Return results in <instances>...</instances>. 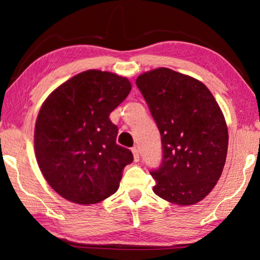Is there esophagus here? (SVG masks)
I'll return each mask as SVG.
<instances>
[{
	"instance_id": "esophagus-1",
	"label": "esophagus",
	"mask_w": 260,
	"mask_h": 260,
	"mask_svg": "<svg viewBox=\"0 0 260 260\" xmlns=\"http://www.w3.org/2000/svg\"><path fill=\"white\" fill-rule=\"evenodd\" d=\"M131 151H133V154H134V159H135V162H138L140 161V151H138V149L135 147V148H133L131 149Z\"/></svg>"
}]
</instances>
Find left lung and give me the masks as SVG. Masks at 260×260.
Segmentation results:
<instances>
[{"label":"left lung","instance_id":"8db88e82","mask_svg":"<svg viewBox=\"0 0 260 260\" xmlns=\"http://www.w3.org/2000/svg\"><path fill=\"white\" fill-rule=\"evenodd\" d=\"M136 85L161 134L163 157L150 172L152 190L172 204H197L211 193L226 162L221 109L205 84L166 67L141 74Z\"/></svg>","mask_w":260,"mask_h":260}]
</instances>
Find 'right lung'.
<instances>
[{"mask_svg": "<svg viewBox=\"0 0 260 260\" xmlns=\"http://www.w3.org/2000/svg\"><path fill=\"white\" fill-rule=\"evenodd\" d=\"M131 83L111 72L88 70L56 87L39 111L34 149L42 175L66 200L98 204L118 189L134 161L116 143L110 113L127 97Z\"/></svg>", "mask_w": 260, "mask_h": 260, "instance_id": "add662e5", "label": "right lung"}]
</instances>
